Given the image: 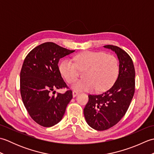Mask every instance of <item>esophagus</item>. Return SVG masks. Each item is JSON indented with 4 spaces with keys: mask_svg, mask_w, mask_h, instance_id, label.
Returning <instances> with one entry per match:
<instances>
[{
    "mask_svg": "<svg viewBox=\"0 0 154 154\" xmlns=\"http://www.w3.org/2000/svg\"><path fill=\"white\" fill-rule=\"evenodd\" d=\"M77 94H78V92H77V91H73V97H76V96L77 95Z\"/></svg>",
    "mask_w": 154,
    "mask_h": 154,
    "instance_id": "34e87169",
    "label": "esophagus"
}]
</instances>
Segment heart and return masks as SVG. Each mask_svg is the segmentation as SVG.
Returning a JSON list of instances; mask_svg holds the SVG:
<instances>
[{
	"label": "heart",
	"mask_w": 154,
	"mask_h": 154,
	"mask_svg": "<svg viewBox=\"0 0 154 154\" xmlns=\"http://www.w3.org/2000/svg\"><path fill=\"white\" fill-rule=\"evenodd\" d=\"M74 62L65 59L60 65V71L68 83L77 79L79 69L84 70L85 79L76 81L71 88L77 91L91 92L105 91L115 82L119 72V63L113 55L104 52L87 51L73 57Z\"/></svg>",
	"instance_id": "heart-1"
}]
</instances>
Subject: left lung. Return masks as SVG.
Returning <instances> with one entry per match:
<instances>
[{
	"label": "left lung",
	"instance_id": "left-lung-1",
	"mask_svg": "<svg viewBox=\"0 0 154 154\" xmlns=\"http://www.w3.org/2000/svg\"><path fill=\"white\" fill-rule=\"evenodd\" d=\"M115 52L119 60V72L116 82L109 90L100 94H89L84 109L87 124L102 131L115 125L124 116L135 91V69L126 52L118 46L104 45Z\"/></svg>",
	"mask_w": 154,
	"mask_h": 154
}]
</instances>
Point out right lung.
<instances>
[{"instance_id":"obj_1","label":"right lung","mask_w":154,"mask_h":154,"mask_svg":"<svg viewBox=\"0 0 154 154\" xmlns=\"http://www.w3.org/2000/svg\"><path fill=\"white\" fill-rule=\"evenodd\" d=\"M74 51L53 42H45L34 48L23 63L20 71L22 99L32 119L42 126L51 127L60 122L73 97L71 90L56 96L51 93L55 89L68 88L58 63L61 58Z\"/></svg>"}]
</instances>
